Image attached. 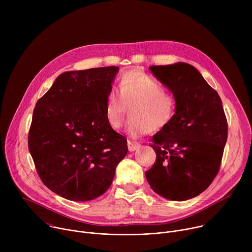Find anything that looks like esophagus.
I'll return each mask as SVG.
<instances>
[{
    "label": "esophagus",
    "mask_w": 252,
    "mask_h": 252,
    "mask_svg": "<svg viewBox=\"0 0 252 252\" xmlns=\"http://www.w3.org/2000/svg\"><path fill=\"white\" fill-rule=\"evenodd\" d=\"M127 148L129 152H133L139 148V143L132 140H127Z\"/></svg>",
    "instance_id": "34e87169"
}]
</instances>
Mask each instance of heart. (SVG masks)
Wrapping results in <instances>:
<instances>
[{
  "mask_svg": "<svg viewBox=\"0 0 252 252\" xmlns=\"http://www.w3.org/2000/svg\"><path fill=\"white\" fill-rule=\"evenodd\" d=\"M120 92L112 89L104 106L107 124L115 129L122 126L128 107L131 118L126 128L133 137L160 131L175 117L177 100L174 95L141 70L130 69L125 73L120 81Z\"/></svg>",
  "mask_w": 252,
  "mask_h": 252,
  "instance_id": "1",
  "label": "heart"
}]
</instances>
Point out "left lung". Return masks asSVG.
Wrapping results in <instances>:
<instances>
[{
  "instance_id": "obj_1",
  "label": "left lung",
  "mask_w": 252,
  "mask_h": 252,
  "mask_svg": "<svg viewBox=\"0 0 252 252\" xmlns=\"http://www.w3.org/2000/svg\"><path fill=\"white\" fill-rule=\"evenodd\" d=\"M150 69L171 91L177 109L170 125L153 137L157 159L146 177L160 196L187 200L203 192L220 171L228 129L222 102L191 64Z\"/></svg>"
}]
</instances>
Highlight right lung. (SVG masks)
Instances as JSON below:
<instances>
[{
	"label": "right lung",
	"mask_w": 252,
	"mask_h": 252,
	"mask_svg": "<svg viewBox=\"0 0 252 252\" xmlns=\"http://www.w3.org/2000/svg\"><path fill=\"white\" fill-rule=\"evenodd\" d=\"M118 70L65 71L35 103L29 151L43 184L63 198L87 201L103 194L127 154L126 137L104 113Z\"/></svg>",
	"instance_id": "obj_1"
}]
</instances>
